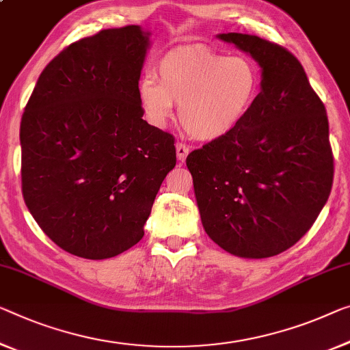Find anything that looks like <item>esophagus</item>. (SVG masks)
Returning <instances> with one entry per match:
<instances>
[{
    "label": "esophagus",
    "instance_id": "34e87169",
    "mask_svg": "<svg viewBox=\"0 0 350 350\" xmlns=\"http://www.w3.org/2000/svg\"><path fill=\"white\" fill-rule=\"evenodd\" d=\"M189 152H190V148L187 144H184V143H177L176 144L177 160H179L180 163H184L185 159H187V155H189Z\"/></svg>",
    "mask_w": 350,
    "mask_h": 350
}]
</instances>
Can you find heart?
<instances>
[{
  "mask_svg": "<svg viewBox=\"0 0 350 350\" xmlns=\"http://www.w3.org/2000/svg\"><path fill=\"white\" fill-rule=\"evenodd\" d=\"M157 70L160 80L149 74L138 86L148 121L165 127L177 105L182 127L202 142L231 133L260 91V75L252 59L208 46L171 50L161 56Z\"/></svg>",
  "mask_w": 350,
  "mask_h": 350,
  "instance_id": "b5f03b06",
  "label": "heart"
}]
</instances>
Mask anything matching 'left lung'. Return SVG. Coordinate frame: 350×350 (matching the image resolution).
<instances>
[{
  "instance_id": "obj_1",
  "label": "left lung",
  "mask_w": 350,
  "mask_h": 350,
  "mask_svg": "<svg viewBox=\"0 0 350 350\" xmlns=\"http://www.w3.org/2000/svg\"><path fill=\"white\" fill-rule=\"evenodd\" d=\"M218 38L258 61L260 92L247 118L191 150L187 166L207 236L236 256L270 258L310 231L330 196L325 105L284 46L241 33Z\"/></svg>"
}]
</instances>
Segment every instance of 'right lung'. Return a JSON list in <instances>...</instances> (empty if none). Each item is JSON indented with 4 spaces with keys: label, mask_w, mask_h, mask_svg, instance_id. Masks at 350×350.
Returning a JSON list of instances; mask_svg holds the SVG:
<instances>
[{
    "label": "right lung",
    "mask_w": 350,
    "mask_h": 350,
    "mask_svg": "<svg viewBox=\"0 0 350 350\" xmlns=\"http://www.w3.org/2000/svg\"><path fill=\"white\" fill-rule=\"evenodd\" d=\"M149 33L103 29L66 46L39 77L20 124L22 191L42 231L85 259L118 256L144 236L174 137L143 119Z\"/></svg>",
    "instance_id": "add662e5"
}]
</instances>
